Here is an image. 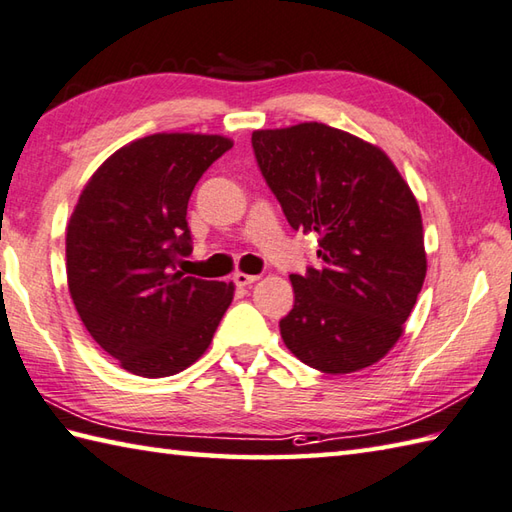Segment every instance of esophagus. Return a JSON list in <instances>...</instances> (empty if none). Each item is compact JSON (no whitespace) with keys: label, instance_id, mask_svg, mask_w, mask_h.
<instances>
[{"label":"esophagus","instance_id":"esophagus-1","mask_svg":"<svg viewBox=\"0 0 512 512\" xmlns=\"http://www.w3.org/2000/svg\"><path fill=\"white\" fill-rule=\"evenodd\" d=\"M260 276H256V274H243V271H236L234 274V285L236 287H247V285H252V283H256Z\"/></svg>","mask_w":512,"mask_h":512}]
</instances>
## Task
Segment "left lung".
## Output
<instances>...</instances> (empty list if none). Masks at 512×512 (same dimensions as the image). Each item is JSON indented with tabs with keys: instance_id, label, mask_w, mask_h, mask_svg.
Instances as JSON below:
<instances>
[{
	"instance_id": "1",
	"label": "left lung",
	"mask_w": 512,
	"mask_h": 512,
	"mask_svg": "<svg viewBox=\"0 0 512 512\" xmlns=\"http://www.w3.org/2000/svg\"><path fill=\"white\" fill-rule=\"evenodd\" d=\"M252 148L287 223L320 236V265L291 274L287 349L325 373L371 367L400 340L426 276L415 196L380 148L325 123L258 130Z\"/></svg>"
}]
</instances>
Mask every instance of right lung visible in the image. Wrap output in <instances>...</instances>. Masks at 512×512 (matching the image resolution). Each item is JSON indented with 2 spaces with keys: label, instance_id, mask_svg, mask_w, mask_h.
Wrapping results in <instances>:
<instances>
[{
  "label": "right lung",
  "instance_id": "add662e5",
  "mask_svg": "<svg viewBox=\"0 0 512 512\" xmlns=\"http://www.w3.org/2000/svg\"><path fill=\"white\" fill-rule=\"evenodd\" d=\"M232 150L216 134H152L114 152L83 187L66 234L77 314L125 371L168 378L210 347L232 283L183 276L192 254L187 203Z\"/></svg>",
  "mask_w": 512,
  "mask_h": 512
}]
</instances>
